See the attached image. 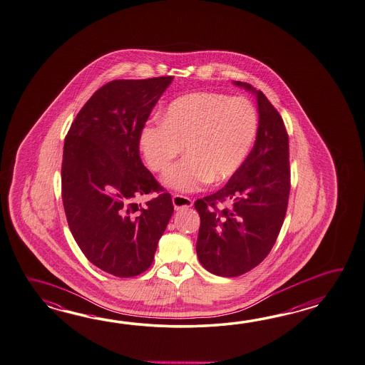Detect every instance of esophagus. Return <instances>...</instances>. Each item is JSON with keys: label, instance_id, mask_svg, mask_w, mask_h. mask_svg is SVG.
Wrapping results in <instances>:
<instances>
[{"label": "esophagus", "instance_id": "34e87169", "mask_svg": "<svg viewBox=\"0 0 365 365\" xmlns=\"http://www.w3.org/2000/svg\"><path fill=\"white\" fill-rule=\"evenodd\" d=\"M173 205H174L175 211L185 210V208H190L192 205V200L187 196H183V195H174L173 196Z\"/></svg>", "mask_w": 365, "mask_h": 365}]
</instances>
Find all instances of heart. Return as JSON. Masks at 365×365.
<instances>
[{
  "label": "heart",
  "mask_w": 365,
  "mask_h": 365,
  "mask_svg": "<svg viewBox=\"0 0 365 365\" xmlns=\"http://www.w3.org/2000/svg\"><path fill=\"white\" fill-rule=\"evenodd\" d=\"M258 130V113L245 97L200 91L173 101L161 122L146 123L138 148L150 170L163 171L182 152L186 155L165 173V186L194 192L230 178L249 155Z\"/></svg>",
  "instance_id": "1"
}]
</instances>
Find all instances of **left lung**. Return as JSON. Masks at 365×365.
I'll use <instances>...</instances> for the list:
<instances>
[{
  "instance_id": "8db88e82",
  "label": "left lung",
  "mask_w": 365,
  "mask_h": 365,
  "mask_svg": "<svg viewBox=\"0 0 365 365\" xmlns=\"http://www.w3.org/2000/svg\"><path fill=\"white\" fill-rule=\"evenodd\" d=\"M233 83L257 97L255 144L225 186L195 202L200 216L199 262L225 277L242 275L267 257L283 225L291 190L288 135L280 113L252 85Z\"/></svg>"
}]
</instances>
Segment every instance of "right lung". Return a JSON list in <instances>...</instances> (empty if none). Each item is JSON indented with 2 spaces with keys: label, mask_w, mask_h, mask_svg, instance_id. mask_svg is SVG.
Instances as JSON below:
<instances>
[{
  "label": "right lung",
  "mask_w": 365,
  "mask_h": 365,
  "mask_svg": "<svg viewBox=\"0 0 365 365\" xmlns=\"http://www.w3.org/2000/svg\"><path fill=\"white\" fill-rule=\"evenodd\" d=\"M173 77L115 80L77 113L64 143L61 195L85 257L118 277L150 267L174 207L141 163L138 138ZM160 192L144 206L135 200Z\"/></svg>",
  "instance_id": "right-lung-1"
}]
</instances>
